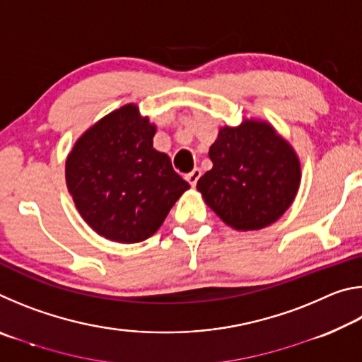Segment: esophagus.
<instances>
[{
  "mask_svg": "<svg viewBox=\"0 0 362 362\" xmlns=\"http://www.w3.org/2000/svg\"><path fill=\"white\" fill-rule=\"evenodd\" d=\"M199 177H201V169L194 168V169L192 170V173H189V174H187V175H185V179H187V182L189 183V185L194 187V185H196V182H198Z\"/></svg>",
  "mask_w": 362,
  "mask_h": 362,
  "instance_id": "34e87169",
  "label": "esophagus"
}]
</instances>
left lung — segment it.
Segmentation results:
<instances>
[{
    "label": "left lung",
    "instance_id": "1",
    "mask_svg": "<svg viewBox=\"0 0 362 362\" xmlns=\"http://www.w3.org/2000/svg\"><path fill=\"white\" fill-rule=\"evenodd\" d=\"M212 169L198 180L207 206L236 230L265 228L292 204L300 163L292 146L267 122L220 129L211 145Z\"/></svg>",
    "mask_w": 362,
    "mask_h": 362
}]
</instances>
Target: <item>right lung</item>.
I'll list each match as a JSON object with an SVG mask.
<instances>
[{
    "instance_id": "right-lung-1",
    "label": "right lung",
    "mask_w": 362,
    "mask_h": 362,
    "mask_svg": "<svg viewBox=\"0 0 362 362\" xmlns=\"http://www.w3.org/2000/svg\"><path fill=\"white\" fill-rule=\"evenodd\" d=\"M155 131L131 103L86 131L66 159L76 209L107 240L132 244L150 238L189 188L166 153L153 148Z\"/></svg>"
}]
</instances>
